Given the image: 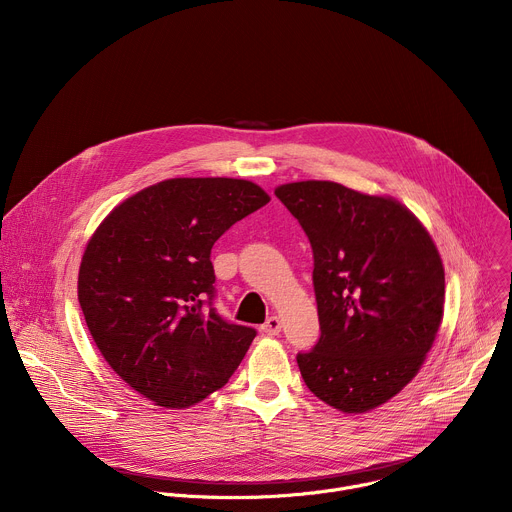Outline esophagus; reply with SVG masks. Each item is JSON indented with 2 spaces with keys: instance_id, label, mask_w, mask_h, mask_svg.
<instances>
[{
  "instance_id": "34e87169",
  "label": "esophagus",
  "mask_w": 512,
  "mask_h": 512,
  "mask_svg": "<svg viewBox=\"0 0 512 512\" xmlns=\"http://www.w3.org/2000/svg\"><path fill=\"white\" fill-rule=\"evenodd\" d=\"M261 330H263L267 336H275V334H279V330H281V320H279L277 316H271V318L265 320V324L261 326Z\"/></svg>"
}]
</instances>
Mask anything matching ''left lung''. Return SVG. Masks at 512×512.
Listing matches in <instances>:
<instances>
[{
  "label": "left lung",
  "mask_w": 512,
  "mask_h": 512,
  "mask_svg": "<svg viewBox=\"0 0 512 512\" xmlns=\"http://www.w3.org/2000/svg\"><path fill=\"white\" fill-rule=\"evenodd\" d=\"M314 253L320 338L298 352L308 389L344 413L371 411L421 369L444 316V265L397 200L336 182L283 184Z\"/></svg>",
  "instance_id": "obj_1"
}]
</instances>
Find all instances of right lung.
<instances>
[{"instance_id":"1","label":"right lung","mask_w":512,"mask_h":512,"mask_svg":"<svg viewBox=\"0 0 512 512\" xmlns=\"http://www.w3.org/2000/svg\"><path fill=\"white\" fill-rule=\"evenodd\" d=\"M269 196L235 178H174L121 202L91 237L79 304L109 367L160 407L227 385L255 328L216 312L212 245Z\"/></svg>"}]
</instances>
